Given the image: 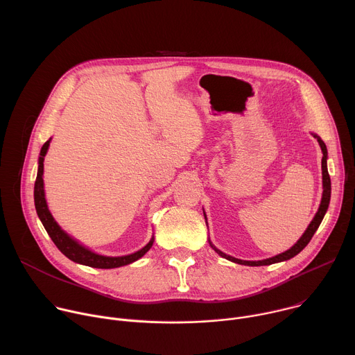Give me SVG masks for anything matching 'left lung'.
<instances>
[{
	"mask_svg": "<svg viewBox=\"0 0 355 355\" xmlns=\"http://www.w3.org/2000/svg\"><path fill=\"white\" fill-rule=\"evenodd\" d=\"M313 136L318 139V141H319V144H320V147H322V151H323V157H322L323 196H322V202H320L319 211H318V214L315 215V218H313V220L311 222V225L308 226L306 232L302 234V237L297 240V243H296L293 247H291L289 250H286L285 252H282V254H278V256H275V257H271V259H267V260H261V261H244V260H239V259H234V257L226 256L225 252H222L220 250H218V248H216V247L209 241L211 247L218 252V254H219L220 257H225V259H227V260H230V261H233V263L243 264V266H251V267L270 266V264L279 263V261H285V260H289V259L295 257V256L297 254V252H300L303 248H305V247L308 245V243H309V241H311V239L313 237L315 232H316V230H318V227L320 226V223H322V220H323V216H324V214H326V211H327V208H329L330 192H331V182H330V175H329V171H327V162H326V160H327V148H326L324 141H323L319 136H316V135H313ZM204 215H205V214H204Z\"/></svg>",
	"mask_w": 355,
	"mask_h": 355,
	"instance_id": "left-lung-1",
	"label": "left lung"
}]
</instances>
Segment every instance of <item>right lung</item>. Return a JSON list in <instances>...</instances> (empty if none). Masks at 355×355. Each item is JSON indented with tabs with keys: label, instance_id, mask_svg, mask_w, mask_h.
I'll list each match as a JSON object with an SVG mask.
<instances>
[{
	"label": "right lung",
	"instance_id": "1",
	"mask_svg": "<svg viewBox=\"0 0 355 355\" xmlns=\"http://www.w3.org/2000/svg\"><path fill=\"white\" fill-rule=\"evenodd\" d=\"M49 143H50V140H47L40 150L39 168H37L36 181H35L33 196H35V208H36L37 216H39L40 222L43 223L50 239H52L53 243L56 244V247L71 261L84 264V266L92 267V268H116V267L130 264V263L139 260L140 257H143L150 250V247L153 245V241H155L153 237H151V240L141 250L133 252V254L123 256V257H105V256L95 254V252H92L91 250L83 247L74 239H71L64 230L60 229V226L53 219L52 214H50L47 209L46 199H44V191H43V160L47 153Z\"/></svg>",
	"mask_w": 355,
	"mask_h": 355
}]
</instances>
